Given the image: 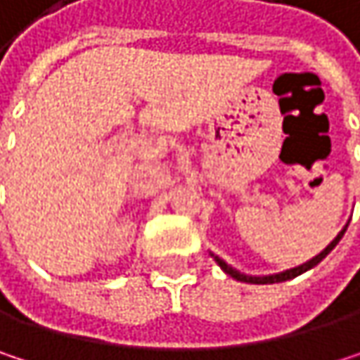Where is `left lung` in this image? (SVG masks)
<instances>
[{
    "mask_svg": "<svg viewBox=\"0 0 360 360\" xmlns=\"http://www.w3.org/2000/svg\"><path fill=\"white\" fill-rule=\"evenodd\" d=\"M348 227V225H346ZM346 227L333 238V242L325 248L323 252H319L315 258H311V260H307L304 264H300V266H294V269H290V271H283V273H275V275H264V277H254V275H244V273H240V271H236L233 266H229L223 258H219V256H214L212 254V258L217 260V264L227 273V275H231L233 279H238V281H244V283H258V285H264V283H279V281H288V279H294V277H298V275H302V273H307L309 269H313V266H317L321 260H323L325 256L329 254V252L333 250L335 246H338V242L342 240V236H344V231H346Z\"/></svg>",
    "mask_w": 360,
    "mask_h": 360,
    "instance_id": "1",
    "label": "left lung"
}]
</instances>
